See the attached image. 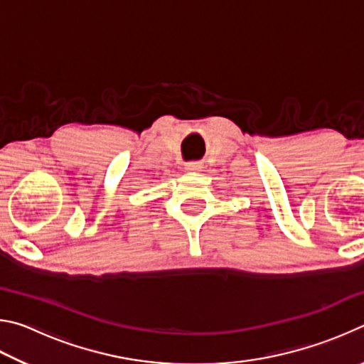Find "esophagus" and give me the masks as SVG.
Here are the masks:
<instances>
[{
  "label": "esophagus",
  "mask_w": 364,
  "mask_h": 364,
  "mask_svg": "<svg viewBox=\"0 0 364 364\" xmlns=\"http://www.w3.org/2000/svg\"><path fill=\"white\" fill-rule=\"evenodd\" d=\"M202 168H204V165H202L200 162H189V164H186V170L188 171H200Z\"/></svg>",
  "instance_id": "obj_1"
}]
</instances>
